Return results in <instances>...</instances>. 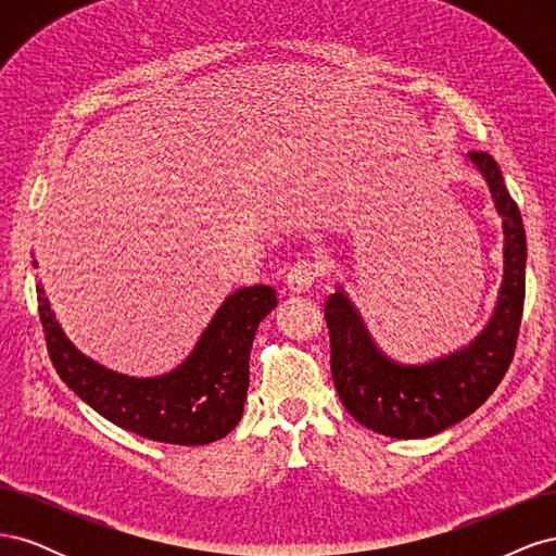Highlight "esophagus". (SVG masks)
<instances>
[{"mask_svg": "<svg viewBox=\"0 0 556 556\" xmlns=\"http://www.w3.org/2000/svg\"><path fill=\"white\" fill-rule=\"evenodd\" d=\"M319 274V266L311 260H299L290 271H288V278H285V285H288V290L294 292V294H301V292H308L313 288V282Z\"/></svg>", "mask_w": 556, "mask_h": 556, "instance_id": "1", "label": "esophagus"}]
</instances>
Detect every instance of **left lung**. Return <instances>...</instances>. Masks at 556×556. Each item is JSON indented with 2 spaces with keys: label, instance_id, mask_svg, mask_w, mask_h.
Wrapping results in <instances>:
<instances>
[{
  "label": "left lung",
  "instance_id": "obj_1",
  "mask_svg": "<svg viewBox=\"0 0 556 556\" xmlns=\"http://www.w3.org/2000/svg\"><path fill=\"white\" fill-rule=\"evenodd\" d=\"M468 160L490 188L503 227L498 301L476 339L431 362L401 364L374 343L341 288L325 304L336 392L359 425L392 439H429L462 422L490 399L515 355L525 311L527 233L494 157L468 153Z\"/></svg>",
  "mask_w": 556,
  "mask_h": 556
}]
</instances>
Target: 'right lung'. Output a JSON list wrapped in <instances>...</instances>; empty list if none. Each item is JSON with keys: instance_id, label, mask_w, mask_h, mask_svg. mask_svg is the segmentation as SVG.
Wrapping results in <instances>:
<instances>
[{"instance_id": "1", "label": "right lung", "mask_w": 556, "mask_h": 556, "mask_svg": "<svg viewBox=\"0 0 556 556\" xmlns=\"http://www.w3.org/2000/svg\"><path fill=\"white\" fill-rule=\"evenodd\" d=\"M37 301L50 362L66 387L109 422L169 445H208L239 425L252 339L278 304L268 285L237 290L215 311L180 366L155 378H134L97 364L66 339L41 285Z\"/></svg>"}]
</instances>
